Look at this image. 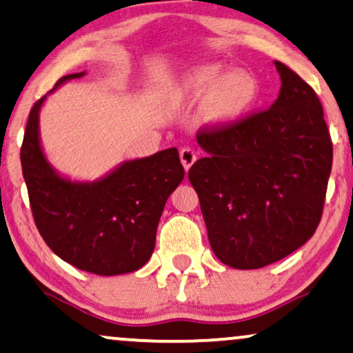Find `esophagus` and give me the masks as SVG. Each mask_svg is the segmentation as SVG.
<instances>
[{
	"label": "esophagus",
	"mask_w": 353,
	"mask_h": 353,
	"mask_svg": "<svg viewBox=\"0 0 353 353\" xmlns=\"http://www.w3.org/2000/svg\"><path fill=\"white\" fill-rule=\"evenodd\" d=\"M179 156H181V163H182V166H184L185 172L189 171L192 166H194L195 161H197V154H195V151L190 150V148L181 150Z\"/></svg>",
	"instance_id": "1"
}]
</instances>
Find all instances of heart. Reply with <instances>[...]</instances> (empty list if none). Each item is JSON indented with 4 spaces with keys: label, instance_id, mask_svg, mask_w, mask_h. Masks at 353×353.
<instances>
[{
    "label": "heart",
    "instance_id": "heart-1",
    "mask_svg": "<svg viewBox=\"0 0 353 353\" xmlns=\"http://www.w3.org/2000/svg\"><path fill=\"white\" fill-rule=\"evenodd\" d=\"M177 101H203V119L213 127H230L244 117L257 97V84L246 71H226L220 63L197 66L172 88Z\"/></svg>",
    "mask_w": 353,
    "mask_h": 353
}]
</instances>
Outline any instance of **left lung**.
Masks as SVG:
<instances>
[{"mask_svg": "<svg viewBox=\"0 0 353 353\" xmlns=\"http://www.w3.org/2000/svg\"><path fill=\"white\" fill-rule=\"evenodd\" d=\"M279 97L264 112L197 133L207 156L189 171L210 246L233 269H261L301 248L318 228L332 143L310 84L280 61Z\"/></svg>", "mask_w": 353, "mask_h": 353, "instance_id": "1", "label": "left lung"}]
</instances>
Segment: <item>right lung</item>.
Here are the masks:
<instances>
[{"label": "right lung", "mask_w": 353, "mask_h": 353, "mask_svg": "<svg viewBox=\"0 0 353 353\" xmlns=\"http://www.w3.org/2000/svg\"><path fill=\"white\" fill-rule=\"evenodd\" d=\"M86 71L63 77L48 94ZM29 114L21 148L22 176L30 208L47 246L79 270L122 275L141 269L151 257L156 230L169 195L184 179L176 148L128 159L96 181L58 172L40 140V109Z\"/></svg>", "instance_id": "obj_1"}]
</instances>
